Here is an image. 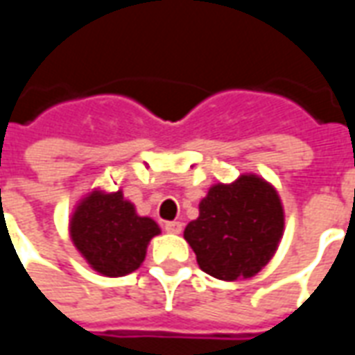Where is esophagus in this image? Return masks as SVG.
<instances>
[{"mask_svg":"<svg viewBox=\"0 0 355 355\" xmlns=\"http://www.w3.org/2000/svg\"><path fill=\"white\" fill-rule=\"evenodd\" d=\"M165 232H169V234H180L182 232V223H178V220L165 223Z\"/></svg>","mask_w":355,"mask_h":355,"instance_id":"1","label":"esophagus"}]
</instances>
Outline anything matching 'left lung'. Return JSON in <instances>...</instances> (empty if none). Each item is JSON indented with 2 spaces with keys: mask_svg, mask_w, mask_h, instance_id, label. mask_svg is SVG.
I'll return each mask as SVG.
<instances>
[{
  "mask_svg": "<svg viewBox=\"0 0 355 355\" xmlns=\"http://www.w3.org/2000/svg\"><path fill=\"white\" fill-rule=\"evenodd\" d=\"M282 200L257 175L209 188L184 239L205 274L224 282L253 277L274 257L283 236Z\"/></svg>",
  "mask_w": 355,
  "mask_h": 355,
  "instance_id": "8db88e82",
  "label": "left lung"
}]
</instances>
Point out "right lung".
I'll return each instance as SVG.
<instances>
[{
	"mask_svg": "<svg viewBox=\"0 0 355 355\" xmlns=\"http://www.w3.org/2000/svg\"><path fill=\"white\" fill-rule=\"evenodd\" d=\"M150 216H140L123 192L93 190L70 218V238L94 272L121 277L144 262L150 239L159 234Z\"/></svg>",
	"mask_w": 355,
	"mask_h": 355,
	"instance_id": "1",
	"label": "right lung"
}]
</instances>
